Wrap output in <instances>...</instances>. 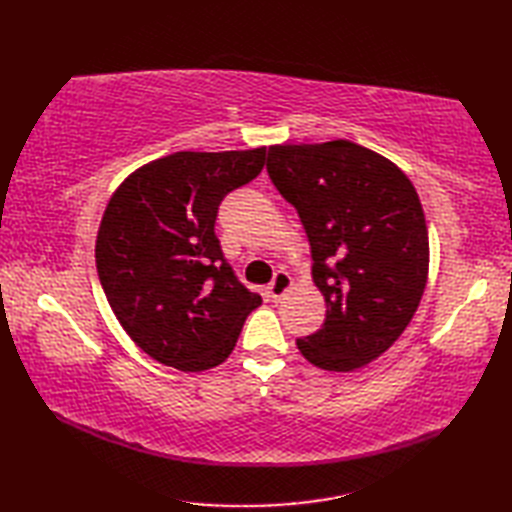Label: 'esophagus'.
I'll return each mask as SVG.
<instances>
[{
	"instance_id": "1",
	"label": "esophagus",
	"mask_w": 512,
	"mask_h": 512,
	"mask_svg": "<svg viewBox=\"0 0 512 512\" xmlns=\"http://www.w3.org/2000/svg\"><path fill=\"white\" fill-rule=\"evenodd\" d=\"M290 288H292V277L286 273V270H279L275 279L270 281L268 292L270 297H273V301H281V297H284Z\"/></svg>"
}]
</instances>
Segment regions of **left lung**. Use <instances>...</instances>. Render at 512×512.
<instances>
[{
	"mask_svg": "<svg viewBox=\"0 0 512 512\" xmlns=\"http://www.w3.org/2000/svg\"><path fill=\"white\" fill-rule=\"evenodd\" d=\"M268 176L295 206L325 299L319 332L297 339L306 361L354 372L387 352L416 314L429 277V233L411 180L350 140L273 145Z\"/></svg>",
	"mask_w": 512,
	"mask_h": 512,
	"instance_id": "left-lung-1",
	"label": "left lung"
}]
</instances>
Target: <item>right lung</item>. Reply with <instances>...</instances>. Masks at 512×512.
<instances>
[{
  "label": "right lung",
  "mask_w": 512,
  "mask_h": 512,
  "mask_svg": "<svg viewBox=\"0 0 512 512\" xmlns=\"http://www.w3.org/2000/svg\"><path fill=\"white\" fill-rule=\"evenodd\" d=\"M264 162L266 147L176 151L129 173L107 202L96 270L118 323L154 361L180 372L217 367L262 306L226 264L215 217Z\"/></svg>",
  "instance_id": "add662e5"
}]
</instances>
